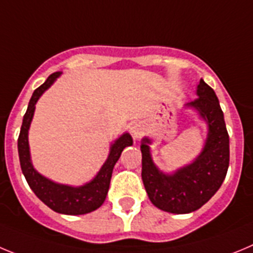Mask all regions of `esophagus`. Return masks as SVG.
Masks as SVG:
<instances>
[{"mask_svg": "<svg viewBox=\"0 0 253 253\" xmlns=\"http://www.w3.org/2000/svg\"><path fill=\"white\" fill-rule=\"evenodd\" d=\"M143 132V127L141 124H133L131 126V135L132 137H133V140H138V138L141 137V135H142Z\"/></svg>", "mask_w": 253, "mask_h": 253, "instance_id": "34e87169", "label": "esophagus"}]
</instances>
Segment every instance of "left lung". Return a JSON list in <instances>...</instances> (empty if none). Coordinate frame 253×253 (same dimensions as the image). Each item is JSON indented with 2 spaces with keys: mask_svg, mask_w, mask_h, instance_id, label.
I'll return each mask as SVG.
<instances>
[{
  "mask_svg": "<svg viewBox=\"0 0 253 253\" xmlns=\"http://www.w3.org/2000/svg\"><path fill=\"white\" fill-rule=\"evenodd\" d=\"M198 98L185 106L197 111L208 126L206 143L198 158L172 174H165L154 164L149 137H143L142 176L151 203L174 214L197 211L217 193L227 175L229 165V136L222 108L214 90L200 79Z\"/></svg>",
  "mask_w": 253,
  "mask_h": 253,
  "instance_id": "8db88e82",
  "label": "left lung"
}]
</instances>
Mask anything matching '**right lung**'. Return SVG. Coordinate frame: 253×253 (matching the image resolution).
<instances>
[{
	"instance_id": "obj_1",
	"label": "right lung",
	"mask_w": 253,
	"mask_h": 253,
	"mask_svg": "<svg viewBox=\"0 0 253 253\" xmlns=\"http://www.w3.org/2000/svg\"><path fill=\"white\" fill-rule=\"evenodd\" d=\"M60 72L53 73L47 77L44 84L36 88L33 93L27 111L22 120L21 131H20L19 140H17V149H19L20 165H21L22 174L25 175L27 184L31 188L36 197L46 204L50 209L58 211L61 214L79 215L87 214L90 211L98 209L106 200L107 193L110 189L111 177H112L113 168L121 156L125 147L131 146L132 137L129 133L125 132L115 142L111 145L110 155L106 163L101 168L98 174L93 177V180L84 184L82 186H70L59 184L42 176L40 172L35 170L30 158V147H29V128L33 121L35 104L42 97V93L56 81Z\"/></svg>"
}]
</instances>
